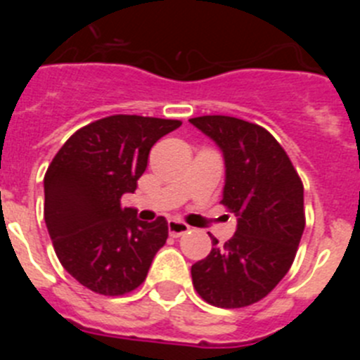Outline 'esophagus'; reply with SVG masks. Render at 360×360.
<instances>
[{
	"mask_svg": "<svg viewBox=\"0 0 360 360\" xmlns=\"http://www.w3.org/2000/svg\"><path fill=\"white\" fill-rule=\"evenodd\" d=\"M167 231L173 238H180L184 236L186 232H189V225L184 224V221H178V219H169V224H167Z\"/></svg>",
	"mask_w": 360,
	"mask_h": 360,
	"instance_id": "esophagus-1",
	"label": "esophagus"
}]
</instances>
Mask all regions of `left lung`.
Listing matches in <instances>:
<instances>
[{
  "label": "left lung",
  "mask_w": 360,
  "mask_h": 360,
  "mask_svg": "<svg viewBox=\"0 0 360 360\" xmlns=\"http://www.w3.org/2000/svg\"><path fill=\"white\" fill-rule=\"evenodd\" d=\"M225 157L221 205L238 216L236 234L191 266L203 301L243 308L262 301L285 278L303 236V182L287 151L265 128L227 115L189 119Z\"/></svg>",
  "instance_id": "1"
}]
</instances>
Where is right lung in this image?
<instances>
[{
  "mask_svg": "<svg viewBox=\"0 0 360 360\" xmlns=\"http://www.w3.org/2000/svg\"><path fill=\"white\" fill-rule=\"evenodd\" d=\"M182 120L110 115L82 126L44 174V221L61 265L95 294L124 295L144 283L167 240V221L122 207L148 167L153 144Z\"/></svg>",
  "mask_w": 360,
  "mask_h": 360,
  "instance_id": "obj_1",
  "label": "right lung"
}]
</instances>
